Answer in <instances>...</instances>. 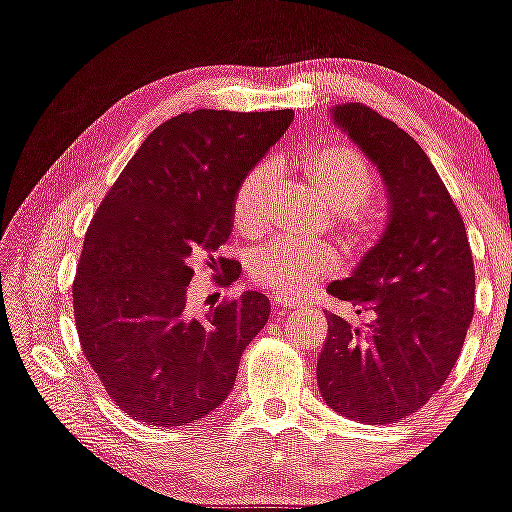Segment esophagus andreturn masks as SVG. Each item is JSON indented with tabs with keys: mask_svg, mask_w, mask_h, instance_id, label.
<instances>
[{
	"mask_svg": "<svg viewBox=\"0 0 512 512\" xmlns=\"http://www.w3.org/2000/svg\"><path fill=\"white\" fill-rule=\"evenodd\" d=\"M295 307H298V303H288V300H276V303H274V315L286 317L288 312L295 310Z\"/></svg>",
	"mask_w": 512,
	"mask_h": 512,
	"instance_id": "esophagus-1",
	"label": "esophagus"
}]
</instances>
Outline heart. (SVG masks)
Masks as SVG:
<instances>
[{"label": "heart", "instance_id": "1", "mask_svg": "<svg viewBox=\"0 0 512 512\" xmlns=\"http://www.w3.org/2000/svg\"><path fill=\"white\" fill-rule=\"evenodd\" d=\"M300 166L307 181L317 188L324 205L341 214L350 236L367 238L374 231V219L357 209L374 193V176L360 152L341 143L319 145L305 152ZM267 188V164H257L238 183L233 193V221L243 231H252L262 224ZM336 267L338 257L331 248L295 243L288 238H272L269 243L257 245L248 255L252 281L283 298H295L319 276L336 272Z\"/></svg>", "mask_w": 512, "mask_h": 512}]
</instances>
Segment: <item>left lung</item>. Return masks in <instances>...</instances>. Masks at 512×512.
<instances>
[{
	"instance_id": "8db88e82",
	"label": "left lung",
	"mask_w": 512,
	"mask_h": 512,
	"mask_svg": "<svg viewBox=\"0 0 512 512\" xmlns=\"http://www.w3.org/2000/svg\"><path fill=\"white\" fill-rule=\"evenodd\" d=\"M331 119L377 166L389 221L334 298L369 312L365 326L329 315L317 360L319 393L348 420L391 424L441 389L463 350L474 312V264L458 207L403 128L348 102Z\"/></svg>"
}]
</instances>
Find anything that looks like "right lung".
<instances>
[{
	"instance_id": "right-lung-1",
	"label": "right lung",
	"mask_w": 512,
	"mask_h": 512,
	"mask_svg": "<svg viewBox=\"0 0 512 512\" xmlns=\"http://www.w3.org/2000/svg\"><path fill=\"white\" fill-rule=\"evenodd\" d=\"M291 121V109L178 114L147 135L90 221L73 281L80 346L133 420L183 427L231 393L272 305L245 291L200 315L188 305L193 264L209 255L217 267L238 183ZM238 276L240 264L226 262L217 283Z\"/></svg>"
}]
</instances>
